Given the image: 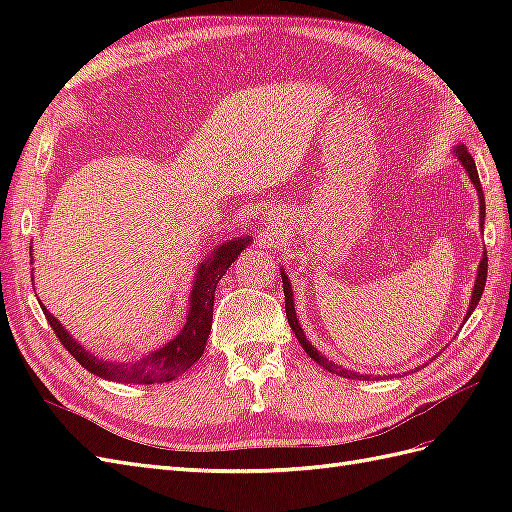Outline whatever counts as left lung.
<instances>
[{
    "label": "left lung",
    "mask_w": 512,
    "mask_h": 512,
    "mask_svg": "<svg viewBox=\"0 0 512 512\" xmlns=\"http://www.w3.org/2000/svg\"><path fill=\"white\" fill-rule=\"evenodd\" d=\"M455 154H458V158H460V162L464 165V169L469 171V178H471V182L475 184V189H477V195H480V217H482V226H484V217H486V204H484V191H482V184H480V176H477V167H475V160H473V156L469 154V151H466L464 147H460L458 151H455ZM486 273H488V257L484 255L482 257V264H480V270H477V279H475V288H473V297H471V306H469V314H466V317H471V312L475 310V306L477 303H480V299H482V292H484V286H486ZM281 281H284V295H286V317H288V323H290V328H292V332H295V336H297V341L301 343V347L303 350H306V354L312 358V361H317L323 369H328V372H332V374H339V376H343V378H369V376H363V374H356V372H350V369H343V367H336L332 361H328V358H325L319 350H314L312 347V343L306 339V334H303V330H301V325H299V321H297V314H295V308H292V290H290V281H288V277L284 275V270H281Z\"/></svg>",
    "instance_id": "1"
}]
</instances>
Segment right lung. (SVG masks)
<instances>
[{
	"label": "right lung",
	"instance_id": "obj_1",
	"mask_svg": "<svg viewBox=\"0 0 512 512\" xmlns=\"http://www.w3.org/2000/svg\"><path fill=\"white\" fill-rule=\"evenodd\" d=\"M248 244L250 237L233 239V242H226L224 246L217 248L213 257L206 259L198 268V277H195V286L191 292V310L180 334L167 345H162L160 350L147 354L145 358H138L134 363H110L103 361V358H96L90 352H85L83 347L61 328V323L54 319L46 308L41 306V310L46 314L50 328L57 334L61 345L88 369V372L107 380H116V383H167V380L182 376L202 356L213 323L215 288L220 284L222 275L237 259L239 250H244Z\"/></svg>",
	"mask_w": 512,
	"mask_h": 512
}]
</instances>
